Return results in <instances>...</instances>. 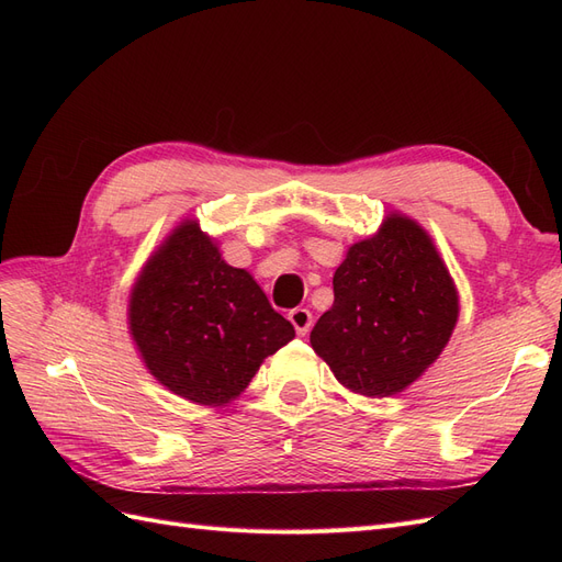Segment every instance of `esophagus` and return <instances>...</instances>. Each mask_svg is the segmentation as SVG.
<instances>
[{"label":"esophagus","mask_w":562,"mask_h":562,"mask_svg":"<svg viewBox=\"0 0 562 562\" xmlns=\"http://www.w3.org/2000/svg\"><path fill=\"white\" fill-rule=\"evenodd\" d=\"M288 318H291V323L295 326L297 335L304 337V335L310 333V328H312V312H310V310L297 307V310H293L291 314H288Z\"/></svg>","instance_id":"esophagus-1"}]
</instances>
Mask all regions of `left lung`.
Masks as SVG:
<instances>
[{"mask_svg":"<svg viewBox=\"0 0 562 562\" xmlns=\"http://www.w3.org/2000/svg\"><path fill=\"white\" fill-rule=\"evenodd\" d=\"M333 293L310 342L339 384L372 398L411 386L446 349L459 316L454 281L431 236L401 213L347 250Z\"/></svg>","mask_w":562,"mask_h":562,"instance_id":"1","label":"left lung"}]
</instances>
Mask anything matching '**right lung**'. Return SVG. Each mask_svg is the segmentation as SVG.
Segmentation results:
<instances>
[{
    "mask_svg": "<svg viewBox=\"0 0 562 562\" xmlns=\"http://www.w3.org/2000/svg\"><path fill=\"white\" fill-rule=\"evenodd\" d=\"M128 328L147 370L173 394L225 405L267 356L295 337L246 269L229 267L196 220L149 255L128 300Z\"/></svg>",
    "mask_w": 562,
    "mask_h": 562,
    "instance_id": "add662e5",
    "label": "right lung"
}]
</instances>
